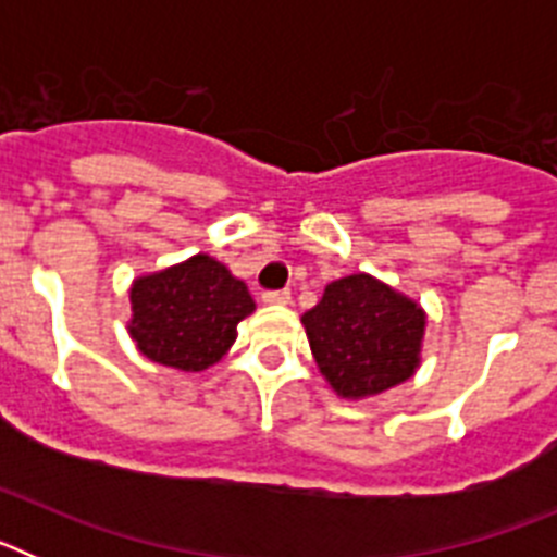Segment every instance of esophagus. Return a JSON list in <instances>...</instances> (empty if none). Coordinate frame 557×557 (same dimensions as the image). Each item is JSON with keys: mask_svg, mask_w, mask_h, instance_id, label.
I'll use <instances>...</instances> for the list:
<instances>
[{"mask_svg": "<svg viewBox=\"0 0 557 557\" xmlns=\"http://www.w3.org/2000/svg\"><path fill=\"white\" fill-rule=\"evenodd\" d=\"M262 304H268V307H287L289 293L287 289H270V293H262Z\"/></svg>", "mask_w": 557, "mask_h": 557, "instance_id": "esophagus-1", "label": "esophagus"}]
</instances>
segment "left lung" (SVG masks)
I'll list each match as a JSON object with an SVG mask.
<instances>
[{"mask_svg":"<svg viewBox=\"0 0 557 557\" xmlns=\"http://www.w3.org/2000/svg\"><path fill=\"white\" fill-rule=\"evenodd\" d=\"M301 323L318 371L339 398L379 396L421 366L424 307L368 273L326 284Z\"/></svg>","mask_w":557,"mask_h":557,"instance_id":"1","label":"left lung"}]
</instances>
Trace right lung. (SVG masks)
I'll use <instances>...</instances> for the list:
<instances>
[{"label":"right lung","mask_w":557,"mask_h":557,"mask_svg":"<svg viewBox=\"0 0 557 557\" xmlns=\"http://www.w3.org/2000/svg\"><path fill=\"white\" fill-rule=\"evenodd\" d=\"M253 309L245 282L209 253H195L133 278L127 334L152 362L198 373L228 354Z\"/></svg>","instance_id":"right-lung-1"}]
</instances>
